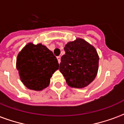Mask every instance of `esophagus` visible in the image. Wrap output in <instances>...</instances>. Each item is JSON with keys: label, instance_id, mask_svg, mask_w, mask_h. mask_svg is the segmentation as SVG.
I'll return each mask as SVG.
<instances>
[{"label": "esophagus", "instance_id": "1", "mask_svg": "<svg viewBox=\"0 0 124 124\" xmlns=\"http://www.w3.org/2000/svg\"><path fill=\"white\" fill-rule=\"evenodd\" d=\"M57 60L58 61V63H60V61H61V57L60 56H57Z\"/></svg>", "mask_w": 124, "mask_h": 124}]
</instances>
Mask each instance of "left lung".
I'll use <instances>...</instances> for the list:
<instances>
[{"mask_svg": "<svg viewBox=\"0 0 124 124\" xmlns=\"http://www.w3.org/2000/svg\"><path fill=\"white\" fill-rule=\"evenodd\" d=\"M65 54L61 58L60 71L68 86L84 88L95 79L98 74L99 56L96 48L82 38L68 42Z\"/></svg>", "mask_w": 124, "mask_h": 124, "instance_id": "8db88e82", "label": "left lung"}]
</instances>
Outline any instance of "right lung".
Instances as JSON below:
<instances>
[{
    "instance_id": "right-lung-1",
    "label": "right lung",
    "mask_w": 124,
    "mask_h": 124,
    "mask_svg": "<svg viewBox=\"0 0 124 124\" xmlns=\"http://www.w3.org/2000/svg\"><path fill=\"white\" fill-rule=\"evenodd\" d=\"M16 68L20 80L30 90L41 91L47 88L50 78L59 68L57 58L46 46L28 43L18 53Z\"/></svg>"
}]
</instances>
